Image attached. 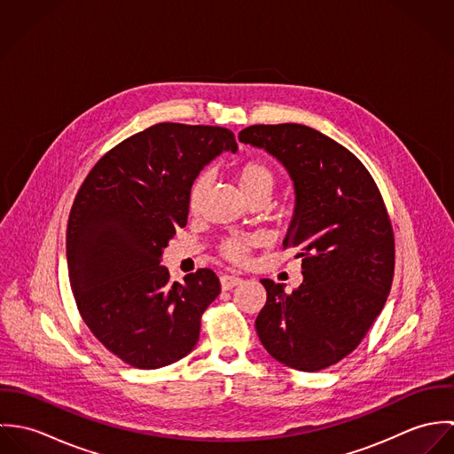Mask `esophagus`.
<instances>
[{
	"instance_id": "34e87169",
	"label": "esophagus",
	"mask_w": 454,
	"mask_h": 454,
	"mask_svg": "<svg viewBox=\"0 0 454 454\" xmlns=\"http://www.w3.org/2000/svg\"><path fill=\"white\" fill-rule=\"evenodd\" d=\"M241 281H243V279H241L239 276H234V274H223V276L220 278L222 290H231V288L241 285Z\"/></svg>"
}]
</instances>
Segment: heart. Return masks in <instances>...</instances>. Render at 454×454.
I'll return each mask as SVG.
<instances>
[{
	"label": "heart",
	"mask_w": 454,
	"mask_h": 454,
	"mask_svg": "<svg viewBox=\"0 0 454 454\" xmlns=\"http://www.w3.org/2000/svg\"><path fill=\"white\" fill-rule=\"evenodd\" d=\"M236 180L243 194L247 195L250 200L257 195L267 197L272 192L276 185V173L267 162L259 159H250L241 162L236 168ZM206 187H207V175L206 173L197 175L189 189V209L192 213L199 209ZM252 245H254V239L250 238H231L220 245V254L231 262L241 263L248 257V250Z\"/></svg>",
	"instance_id": "heart-1"
}]
</instances>
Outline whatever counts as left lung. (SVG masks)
<instances>
[{
  "label": "left lung",
  "mask_w": 454,
  "mask_h": 454,
  "mask_svg": "<svg viewBox=\"0 0 454 454\" xmlns=\"http://www.w3.org/2000/svg\"><path fill=\"white\" fill-rule=\"evenodd\" d=\"M239 141L267 150L294 180L283 248L299 252L304 276L292 294L260 279L267 292L255 320L260 342L286 367L322 371L362 342L387 304L395 238L383 195L367 168L320 130L259 124Z\"/></svg>",
  "instance_id": "1"
}]
</instances>
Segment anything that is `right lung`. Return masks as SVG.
Returning <instances> with one entry per match:
<instances>
[{
	"mask_svg": "<svg viewBox=\"0 0 454 454\" xmlns=\"http://www.w3.org/2000/svg\"><path fill=\"white\" fill-rule=\"evenodd\" d=\"M223 150H238L232 130L155 124L106 152L73 200L66 257L76 308L130 367L159 369L187 356L220 294L211 269L171 283L160 257L187 225L195 176Z\"/></svg>",
	"mask_w": 454,
	"mask_h": 454,
	"instance_id": "1",
	"label": "right lung"
}]
</instances>
